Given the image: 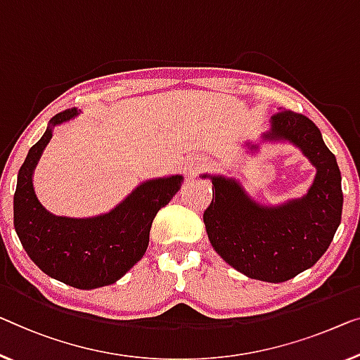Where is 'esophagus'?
<instances>
[{"label": "esophagus", "instance_id": "1", "mask_svg": "<svg viewBox=\"0 0 360 360\" xmlns=\"http://www.w3.org/2000/svg\"><path fill=\"white\" fill-rule=\"evenodd\" d=\"M207 162L203 158H191L187 160L184 163V171L187 176H191V178H194V176L198 173V171L205 169L207 168Z\"/></svg>", "mask_w": 360, "mask_h": 360}]
</instances>
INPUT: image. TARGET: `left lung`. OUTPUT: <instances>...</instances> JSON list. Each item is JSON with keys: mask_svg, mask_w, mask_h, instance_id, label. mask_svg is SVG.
<instances>
[{"mask_svg": "<svg viewBox=\"0 0 360 360\" xmlns=\"http://www.w3.org/2000/svg\"><path fill=\"white\" fill-rule=\"evenodd\" d=\"M264 143H289L315 168L302 197L266 205L255 200L243 182L203 173L213 184L210 207L203 213L208 239L217 254L252 280L283 283L314 266L330 248L341 223L342 191L336 157L309 117L280 111L270 129L244 148L257 155Z\"/></svg>", "mask_w": 360, "mask_h": 360, "instance_id": "8db88e82", "label": "left lung"}]
</instances>
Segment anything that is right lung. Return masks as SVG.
<instances>
[{
    "label": "right lung",
    "mask_w": 360,
    "mask_h": 360,
    "mask_svg": "<svg viewBox=\"0 0 360 360\" xmlns=\"http://www.w3.org/2000/svg\"><path fill=\"white\" fill-rule=\"evenodd\" d=\"M80 115L77 108L53 116L41 139L29 150L18 174L14 228L30 260L48 276L77 289L116 283L142 259L155 214L182 186L181 174L142 181L110 212L95 217H60L41 205L34 171L56 126Z\"/></svg>",
    "instance_id": "add662e5"
}]
</instances>
